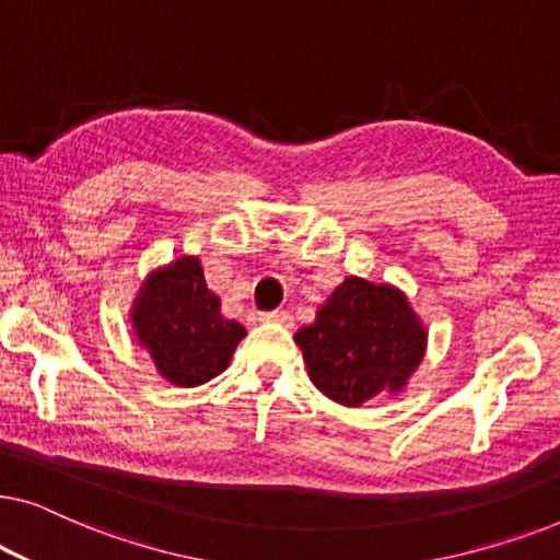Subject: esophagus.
<instances>
[{"label":"esophagus","mask_w":560,"mask_h":560,"mask_svg":"<svg viewBox=\"0 0 560 560\" xmlns=\"http://www.w3.org/2000/svg\"><path fill=\"white\" fill-rule=\"evenodd\" d=\"M265 320V324H280V326H293V316H290L288 311H265L262 316H259Z\"/></svg>","instance_id":"34e87169"}]
</instances>
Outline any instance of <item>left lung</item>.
I'll list each match as a JSON object with an SVG mask.
<instances>
[{
  "label": "left lung",
  "mask_w": 560,
  "mask_h": 560,
  "mask_svg": "<svg viewBox=\"0 0 560 560\" xmlns=\"http://www.w3.org/2000/svg\"><path fill=\"white\" fill-rule=\"evenodd\" d=\"M425 328L393 285L347 278L295 334L311 382L334 402L359 408L400 393L425 354Z\"/></svg>",
  "instance_id": "left-lung-1"
}]
</instances>
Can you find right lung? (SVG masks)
Wrapping results in <instances>:
<instances>
[{
	"label": "right lung",
	"instance_id": "right-lung-1",
	"mask_svg": "<svg viewBox=\"0 0 560 560\" xmlns=\"http://www.w3.org/2000/svg\"><path fill=\"white\" fill-rule=\"evenodd\" d=\"M137 341L167 382L203 385L229 366L244 326L221 316L198 257H180L144 280L132 308Z\"/></svg>",
	"mask_w": 560,
	"mask_h": 560
}]
</instances>
